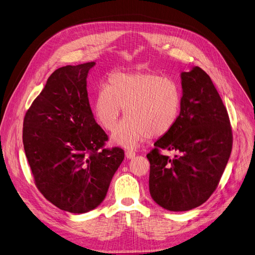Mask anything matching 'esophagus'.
<instances>
[{
  "mask_svg": "<svg viewBox=\"0 0 255 255\" xmlns=\"http://www.w3.org/2000/svg\"><path fill=\"white\" fill-rule=\"evenodd\" d=\"M135 152L134 151H133V150H127L126 151V157L128 158V159H133V158H134L135 157Z\"/></svg>",
  "mask_w": 255,
  "mask_h": 255,
  "instance_id": "34e87169",
  "label": "esophagus"
}]
</instances>
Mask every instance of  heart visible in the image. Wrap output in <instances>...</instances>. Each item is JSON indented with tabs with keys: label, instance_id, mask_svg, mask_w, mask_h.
I'll list each match as a JSON object with an SVG mask.
<instances>
[{
	"label": "heart",
	"instance_id": "heart-1",
	"mask_svg": "<svg viewBox=\"0 0 255 255\" xmlns=\"http://www.w3.org/2000/svg\"><path fill=\"white\" fill-rule=\"evenodd\" d=\"M181 106L182 92L173 80L152 72H115L98 90L94 112L106 130L114 131L124 109L127 118L113 138L130 148L149 136L166 134Z\"/></svg>",
	"mask_w": 255,
	"mask_h": 255
}]
</instances>
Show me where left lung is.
Here are the masks:
<instances>
[{"mask_svg":"<svg viewBox=\"0 0 255 255\" xmlns=\"http://www.w3.org/2000/svg\"><path fill=\"white\" fill-rule=\"evenodd\" d=\"M182 106L173 128L146 155L150 194L168 211H189L216 190L233 149L226 107L210 76L195 66L182 72ZM161 149L177 154L169 158Z\"/></svg>","mask_w":255,"mask_h":255,"instance_id":"left-lung-1","label":"left lung"}]
</instances>
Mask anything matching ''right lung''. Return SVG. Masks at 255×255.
Segmentation results:
<instances>
[{
    "mask_svg": "<svg viewBox=\"0 0 255 255\" xmlns=\"http://www.w3.org/2000/svg\"><path fill=\"white\" fill-rule=\"evenodd\" d=\"M89 62L65 66L48 77L23 119L22 142L35 185L59 209L86 213L105 198L124 150L109 140L93 117L87 76Z\"/></svg>",
    "mask_w": 255,
    "mask_h": 255,
    "instance_id": "right-lung-1",
    "label": "right lung"
}]
</instances>
